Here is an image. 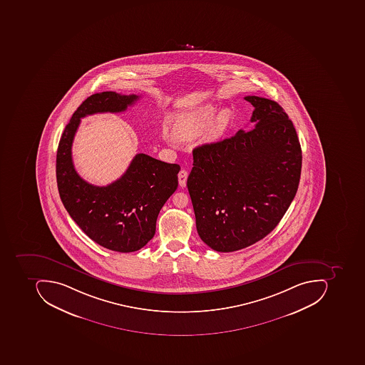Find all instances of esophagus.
<instances>
[{
    "label": "esophagus",
    "instance_id": "esophagus-1",
    "mask_svg": "<svg viewBox=\"0 0 365 365\" xmlns=\"http://www.w3.org/2000/svg\"><path fill=\"white\" fill-rule=\"evenodd\" d=\"M188 173L185 170H181L178 174V178H179V184L181 187H185L186 186V180H187Z\"/></svg>",
    "mask_w": 365,
    "mask_h": 365
}]
</instances>
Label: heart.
I'll list each match as a JSON object with an SVG mask.
<instances>
[{"instance_id": "obj_1", "label": "heart", "mask_w": 365, "mask_h": 365, "mask_svg": "<svg viewBox=\"0 0 365 365\" xmlns=\"http://www.w3.org/2000/svg\"><path fill=\"white\" fill-rule=\"evenodd\" d=\"M217 112L216 106L207 104L182 115L174 122V134L178 138H188L210 128L212 138H222L230 127L232 116L228 110Z\"/></svg>"}]
</instances>
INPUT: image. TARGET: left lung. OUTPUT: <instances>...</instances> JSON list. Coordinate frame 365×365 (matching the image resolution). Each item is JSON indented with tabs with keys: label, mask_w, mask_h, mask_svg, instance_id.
I'll return each mask as SVG.
<instances>
[{
	"label": "left lung",
	"mask_w": 365,
	"mask_h": 365,
	"mask_svg": "<svg viewBox=\"0 0 365 365\" xmlns=\"http://www.w3.org/2000/svg\"><path fill=\"white\" fill-rule=\"evenodd\" d=\"M252 130L193 150L187 188L198 236L212 250L247 248L277 226L295 197L302 148L279 103L246 96Z\"/></svg>",
	"instance_id": "left-lung-1"
}]
</instances>
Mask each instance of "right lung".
Returning a JSON list of instances; mask_svg holds the SVG:
<instances>
[{
    "label": "right lung",
    "instance_id": "obj_1",
    "mask_svg": "<svg viewBox=\"0 0 365 365\" xmlns=\"http://www.w3.org/2000/svg\"><path fill=\"white\" fill-rule=\"evenodd\" d=\"M138 98L110 91L88 96L72 115L58 145L56 175L62 204L88 238L117 252H134L153 238L158 215L178 188L180 165L138 153L118 180L96 186L76 173L72 143L86 115L124 112Z\"/></svg>",
    "mask_w": 365,
    "mask_h": 365
}]
</instances>
